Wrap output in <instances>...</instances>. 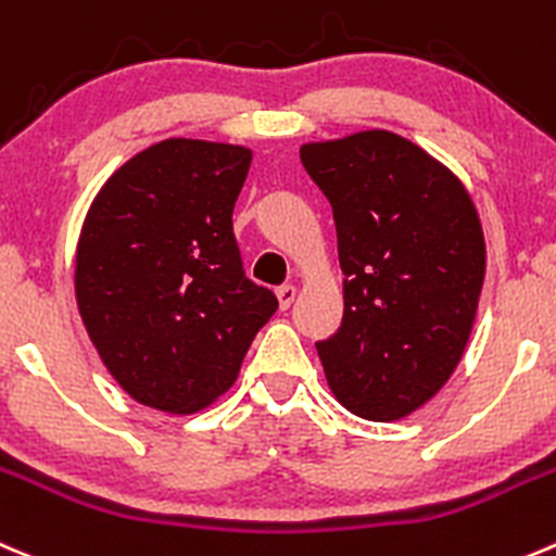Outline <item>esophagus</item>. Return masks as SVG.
I'll list each match as a JSON object with an SVG mask.
<instances>
[{
  "instance_id": "obj_1",
  "label": "esophagus",
  "mask_w": 556,
  "mask_h": 556,
  "mask_svg": "<svg viewBox=\"0 0 556 556\" xmlns=\"http://www.w3.org/2000/svg\"><path fill=\"white\" fill-rule=\"evenodd\" d=\"M277 299H279V309H288V306L295 301L293 285H282V288H277Z\"/></svg>"
}]
</instances>
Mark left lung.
Masks as SVG:
<instances>
[{"label":"left lung","instance_id":"8db88e82","mask_svg":"<svg viewBox=\"0 0 556 556\" xmlns=\"http://www.w3.org/2000/svg\"><path fill=\"white\" fill-rule=\"evenodd\" d=\"M337 225L342 326L317 342L328 388L366 421H399L465 355L486 241L454 170L388 129L301 147Z\"/></svg>","mask_w":556,"mask_h":556}]
</instances>
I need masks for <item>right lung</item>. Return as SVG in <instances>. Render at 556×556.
Masks as SVG:
<instances>
[{
  "label": "right lung",
  "instance_id": "add662e5",
  "mask_svg": "<svg viewBox=\"0 0 556 556\" xmlns=\"http://www.w3.org/2000/svg\"><path fill=\"white\" fill-rule=\"evenodd\" d=\"M250 163L247 147L168 138L127 160L86 212L80 320L113 380L147 407H208L277 312V295L244 277L233 236Z\"/></svg>",
  "mask_w": 556,
  "mask_h": 556
}]
</instances>
